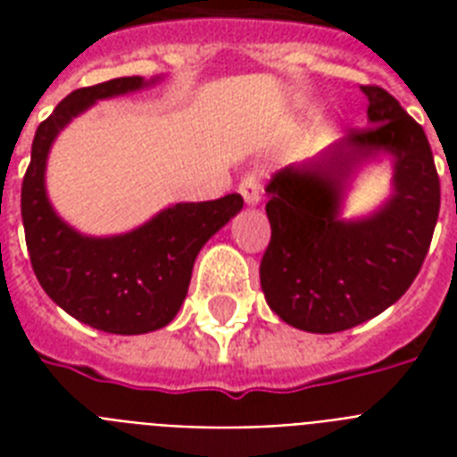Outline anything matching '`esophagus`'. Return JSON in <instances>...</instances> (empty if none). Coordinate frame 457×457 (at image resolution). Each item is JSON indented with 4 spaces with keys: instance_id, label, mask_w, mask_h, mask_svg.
Here are the masks:
<instances>
[{
    "instance_id": "1",
    "label": "esophagus",
    "mask_w": 457,
    "mask_h": 457,
    "mask_svg": "<svg viewBox=\"0 0 457 457\" xmlns=\"http://www.w3.org/2000/svg\"><path fill=\"white\" fill-rule=\"evenodd\" d=\"M239 194L246 201V206H258L261 204V179H258L256 172H251L239 182Z\"/></svg>"
}]
</instances>
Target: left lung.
Wrapping results in <instances>:
<instances>
[{
    "mask_svg": "<svg viewBox=\"0 0 457 457\" xmlns=\"http://www.w3.org/2000/svg\"><path fill=\"white\" fill-rule=\"evenodd\" d=\"M368 96V130L275 172L265 187L270 244L261 287L287 325L334 334L396 303L418 278L439 218V175L425 130L382 87ZM392 161V194L372 214L343 218L362 167Z\"/></svg>",
    "mask_w": 457,
    "mask_h": 457,
    "instance_id": "obj_1",
    "label": "left lung"
}]
</instances>
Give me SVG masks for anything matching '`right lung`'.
<instances>
[{
	"label": "right lung",
	"instance_id": "1",
	"mask_svg": "<svg viewBox=\"0 0 457 457\" xmlns=\"http://www.w3.org/2000/svg\"><path fill=\"white\" fill-rule=\"evenodd\" d=\"M161 75H139L75 89L39 123L21 189L25 244L46 296L68 315L109 334L161 329L185 303L194 261L204 244L244 206L239 194L172 204L139 228L111 237L82 235L54 211L46 158L59 132L102 99L154 87Z\"/></svg>",
	"mask_w": 457,
	"mask_h": 457
}]
</instances>
